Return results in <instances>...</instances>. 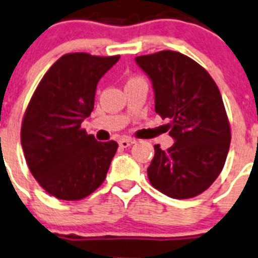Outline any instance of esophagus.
<instances>
[{"mask_svg":"<svg viewBox=\"0 0 258 258\" xmlns=\"http://www.w3.org/2000/svg\"><path fill=\"white\" fill-rule=\"evenodd\" d=\"M134 144V141L131 140V138H121L120 141H118V145H120L121 147H129L132 146V145Z\"/></svg>","mask_w":258,"mask_h":258,"instance_id":"1","label":"esophagus"}]
</instances>
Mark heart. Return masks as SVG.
Segmentation results:
<instances>
[{"mask_svg":"<svg viewBox=\"0 0 258 258\" xmlns=\"http://www.w3.org/2000/svg\"><path fill=\"white\" fill-rule=\"evenodd\" d=\"M134 79H137V78H134Z\"/></svg>","mask_w":258,"mask_h":258,"instance_id":"1","label":"heart"}]
</instances>
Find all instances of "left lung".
<instances>
[{"mask_svg": "<svg viewBox=\"0 0 258 258\" xmlns=\"http://www.w3.org/2000/svg\"><path fill=\"white\" fill-rule=\"evenodd\" d=\"M150 77L155 112L168 118L175 144L155 155L147 168L151 185L163 195L185 200L204 193L223 169L231 127L217 83L200 63L175 50L136 57Z\"/></svg>", "mask_w": 258, "mask_h": 258, "instance_id": "left-lung-1", "label": "left lung"}]
</instances>
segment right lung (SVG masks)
I'll use <instances>...</instances> for the list:
<instances>
[{
    "mask_svg": "<svg viewBox=\"0 0 258 258\" xmlns=\"http://www.w3.org/2000/svg\"><path fill=\"white\" fill-rule=\"evenodd\" d=\"M120 56L68 53L50 66L24 112L21 142L31 173L50 196L78 201L102 185L117 142L81 127L94 109L99 79Z\"/></svg>",
    "mask_w": 258,
    "mask_h": 258,
    "instance_id": "add662e5",
    "label": "right lung"
}]
</instances>
